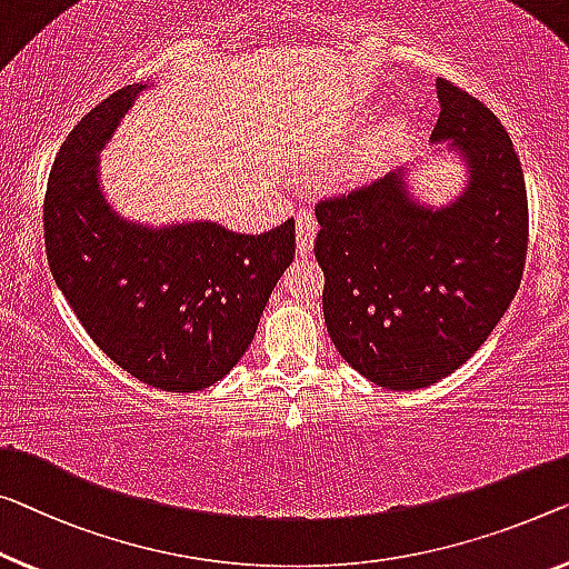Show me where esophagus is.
Listing matches in <instances>:
<instances>
[{
    "mask_svg": "<svg viewBox=\"0 0 569 569\" xmlns=\"http://www.w3.org/2000/svg\"><path fill=\"white\" fill-rule=\"evenodd\" d=\"M313 237H317V219L311 209H301L296 214V250L299 256H309L313 248Z\"/></svg>",
    "mask_w": 569,
    "mask_h": 569,
    "instance_id": "esophagus-1",
    "label": "esophagus"
}]
</instances>
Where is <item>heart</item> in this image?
<instances>
[{
	"label": "heart",
	"mask_w": 569,
	"mask_h": 569,
	"mask_svg": "<svg viewBox=\"0 0 569 569\" xmlns=\"http://www.w3.org/2000/svg\"><path fill=\"white\" fill-rule=\"evenodd\" d=\"M398 134H401V124L398 122H388L380 127V130L376 132V138L368 142L366 150L360 152V158L355 160V171H358L360 176H368L372 171V166H378V160L383 158V152L398 140Z\"/></svg>",
	"instance_id": "1"
}]
</instances>
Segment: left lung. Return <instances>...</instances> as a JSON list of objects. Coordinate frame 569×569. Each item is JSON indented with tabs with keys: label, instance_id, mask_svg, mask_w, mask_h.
<instances>
[{
	"label": "left lung",
	"instance_id": "1",
	"mask_svg": "<svg viewBox=\"0 0 569 569\" xmlns=\"http://www.w3.org/2000/svg\"><path fill=\"white\" fill-rule=\"evenodd\" d=\"M431 142L468 166L460 197L413 199L409 168L317 203L313 252L325 270V325L370 383L417 391L486 342L519 291L529 240L523 171L490 109L437 79Z\"/></svg>",
	"mask_w": 569,
	"mask_h": 569
}]
</instances>
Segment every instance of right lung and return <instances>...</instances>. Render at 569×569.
<instances>
[{
	"mask_svg": "<svg viewBox=\"0 0 569 569\" xmlns=\"http://www.w3.org/2000/svg\"><path fill=\"white\" fill-rule=\"evenodd\" d=\"M146 89L114 91L58 150L42 207L46 252L101 352L142 383L193 393L250 347L293 260L296 230L293 219L240 234L217 222L150 227L117 214L99 181V150Z\"/></svg>",
	"mask_w": 569,
	"mask_h": 569,
	"instance_id": "right-lung-1",
	"label": "right lung"
}]
</instances>
